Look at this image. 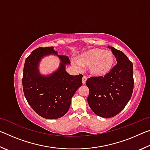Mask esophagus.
<instances>
[{"instance_id": "1", "label": "esophagus", "mask_w": 150, "mask_h": 150, "mask_svg": "<svg viewBox=\"0 0 150 150\" xmlns=\"http://www.w3.org/2000/svg\"><path fill=\"white\" fill-rule=\"evenodd\" d=\"M87 77H86V76H83V79H82V82H83V84H85L86 83V81H87Z\"/></svg>"}]
</instances>
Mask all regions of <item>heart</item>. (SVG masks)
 Instances as JSON below:
<instances>
[{
  "instance_id": "heart-1",
  "label": "heart",
  "mask_w": 150,
  "mask_h": 150,
  "mask_svg": "<svg viewBox=\"0 0 150 150\" xmlns=\"http://www.w3.org/2000/svg\"><path fill=\"white\" fill-rule=\"evenodd\" d=\"M77 62L88 67V71L95 77H103L111 71L115 64V56L110 51L94 48L81 54Z\"/></svg>"
}]
</instances>
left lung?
<instances>
[{
    "instance_id": "obj_1",
    "label": "left lung",
    "mask_w": 150,
    "mask_h": 150,
    "mask_svg": "<svg viewBox=\"0 0 150 150\" xmlns=\"http://www.w3.org/2000/svg\"><path fill=\"white\" fill-rule=\"evenodd\" d=\"M117 64L103 77H91L86 81L89 89L87 102L96 115L111 118L123 110L130 100L134 89L133 65L120 50L108 47Z\"/></svg>"
}]
</instances>
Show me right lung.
<instances>
[{
  "mask_svg": "<svg viewBox=\"0 0 150 150\" xmlns=\"http://www.w3.org/2000/svg\"><path fill=\"white\" fill-rule=\"evenodd\" d=\"M54 47H38L25 61L22 87L26 100L38 115L47 119L62 117L69 110L71 100L82 85L83 76L70 75L65 71V65L71 63L66 55H57L61 59L57 72L49 76H42L37 66L45 55L54 53Z\"/></svg>",
  "mask_w": 150,
  "mask_h": 150,
  "instance_id": "obj_1",
  "label": "right lung"
}]
</instances>
